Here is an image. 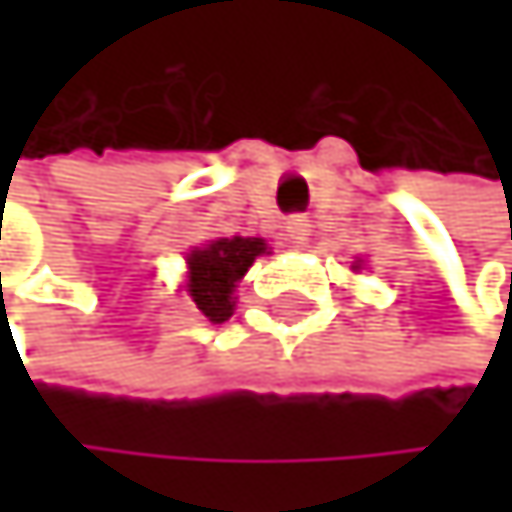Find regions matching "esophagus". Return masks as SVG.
Returning a JSON list of instances; mask_svg holds the SVG:
<instances>
[{
  "instance_id": "34e87169",
  "label": "esophagus",
  "mask_w": 512,
  "mask_h": 512,
  "mask_svg": "<svg viewBox=\"0 0 512 512\" xmlns=\"http://www.w3.org/2000/svg\"><path fill=\"white\" fill-rule=\"evenodd\" d=\"M285 236H288L291 242L304 245V242H307V236H310V221H307V218H301V214H294V218H288V221H285Z\"/></svg>"
}]
</instances>
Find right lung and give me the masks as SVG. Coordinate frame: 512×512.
Segmentation results:
<instances>
[{"mask_svg": "<svg viewBox=\"0 0 512 512\" xmlns=\"http://www.w3.org/2000/svg\"><path fill=\"white\" fill-rule=\"evenodd\" d=\"M264 239H214L205 248H196L190 264V298L211 322H227L233 316V288L248 273L258 254H264Z\"/></svg>", "mask_w": 512, "mask_h": 512, "instance_id": "obj_1", "label": "right lung"}]
</instances>
